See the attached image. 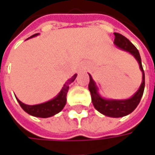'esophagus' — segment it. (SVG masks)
Masks as SVG:
<instances>
[{
  "label": "esophagus",
  "mask_w": 155,
  "mask_h": 155,
  "mask_svg": "<svg viewBox=\"0 0 155 155\" xmlns=\"http://www.w3.org/2000/svg\"><path fill=\"white\" fill-rule=\"evenodd\" d=\"M86 65H85V64H83V65H81V70H84V69H86Z\"/></svg>",
  "instance_id": "1"
}]
</instances>
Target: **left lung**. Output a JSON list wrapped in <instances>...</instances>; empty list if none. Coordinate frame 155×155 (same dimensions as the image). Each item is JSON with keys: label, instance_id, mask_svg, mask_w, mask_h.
Masks as SVG:
<instances>
[{"label": "left lung", "instance_id": "obj_1", "mask_svg": "<svg viewBox=\"0 0 155 155\" xmlns=\"http://www.w3.org/2000/svg\"><path fill=\"white\" fill-rule=\"evenodd\" d=\"M114 34V45L124 51L129 52L130 54L133 56L137 61L139 64L140 69L143 73V81L141 83V86L138 90L134 93V95L130 97L127 99H107L104 98L98 93V87L96 85L94 80L92 79L91 75L89 74L90 76V82H89V91L91 95V102L94 106V108L106 116L113 118H120L126 116L127 114H130L134 111L137 105L139 104L141 98L143 97L144 91V86H145V75L144 71L142 66V61L140 57L139 51L136 48V47L131 42L119 33Z\"/></svg>", "mask_w": 155, "mask_h": 155}]
</instances>
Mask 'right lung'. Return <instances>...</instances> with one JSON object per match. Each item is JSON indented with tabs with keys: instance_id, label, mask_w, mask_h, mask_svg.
Segmentation results:
<instances>
[{
	"instance_id": "obj_1",
	"label": "right lung",
	"mask_w": 155,
	"mask_h": 155,
	"mask_svg": "<svg viewBox=\"0 0 155 155\" xmlns=\"http://www.w3.org/2000/svg\"><path fill=\"white\" fill-rule=\"evenodd\" d=\"M39 34L33 35L29 38L37 36ZM29 38H28L27 40H29ZM76 76H77V74H74L72 77L65 82V84L63 86V88L61 89V91H59V93L54 98L49 100L47 102H45L43 104L28 105V104L22 103L19 99H18V97H16V99L20 104L21 108H23L26 113H28L30 115L40 118L51 117L58 113H59L60 111L64 108V106L66 104V101H67L66 97H67V92L69 91V85L72 82H74Z\"/></svg>"
}]
</instances>
